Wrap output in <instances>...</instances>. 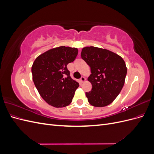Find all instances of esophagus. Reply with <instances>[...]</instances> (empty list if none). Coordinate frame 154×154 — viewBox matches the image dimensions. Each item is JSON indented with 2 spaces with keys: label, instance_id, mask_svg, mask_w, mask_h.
I'll return each mask as SVG.
<instances>
[{
  "label": "esophagus",
  "instance_id": "1",
  "mask_svg": "<svg viewBox=\"0 0 154 154\" xmlns=\"http://www.w3.org/2000/svg\"><path fill=\"white\" fill-rule=\"evenodd\" d=\"M85 77H83V76H82L81 77V78H80V82H82V83H83V82H84L85 81Z\"/></svg>",
  "mask_w": 154,
  "mask_h": 154
}]
</instances>
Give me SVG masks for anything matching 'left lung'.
<instances>
[{
  "instance_id": "8db88e82",
  "label": "left lung",
  "mask_w": 154,
  "mask_h": 154,
  "mask_svg": "<svg viewBox=\"0 0 154 154\" xmlns=\"http://www.w3.org/2000/svg\"><path fill=\"white\" fill-rule=\"evenodd\" d=\"M81 57L91 67L88 81L92 88L85 92L88 103L96 107L109 105L124 85L127 72L125 61L109 50L93 46L83 48Z\"/></svg>"
}]
</instances>
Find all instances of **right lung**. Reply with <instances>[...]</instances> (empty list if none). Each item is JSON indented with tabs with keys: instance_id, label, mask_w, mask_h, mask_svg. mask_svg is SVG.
I'll return each instance as SVG.
<instances>
[{
	"instance_id": "1",
	"label": "right lung",
	"mask_w": 154,
	"mask_h": 154,
	"mask_svg": "<svg viewBox=\"0 0 154 154\" xmlns=\"http://www.w3.org/2000/svg\"><path fill=\"white\" fill-rule=\"evenodd\" d=\"M77 48L60 46L38 56L31 67L32 80L41 97L57 108L71 103L79 83L70 76L67 66L78 55Z\"/></svg>"
}]
</instances>
